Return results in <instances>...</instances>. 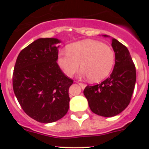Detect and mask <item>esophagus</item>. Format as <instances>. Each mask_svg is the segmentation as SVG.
I'll list each match as a JSON object with an SVG mask.
<instances>
[{
    "label": "esophagus",
    "mask_w": 149,
    "mask_h": 149,
    "mask_svg": "<svg viewBox=\"0 0 149 149\" xmlns=\"http://www.w3.org/2000/svg\"><path fill=\"white\" fill-rule=\"evenodd\" d=\"M78 85L81 87L82 89H84L85 88V86H86V85H85L84 83H79V82H78Z\"/></svg>",
    "instance_id": "obj_1"
}]
</instances>
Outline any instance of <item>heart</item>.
<instances>
[{"instance_id": "1", "label": "heart", "mask_w": 149, "mask_h": 149, "mask_svg": "<svg viewBox=\"0 0 149 149\" xmlns=\"http://www.w3.org/2000/svg\"><path fill=\"white\" fill-rule=\"evenodd\" d=\"M114 60V52L109 45L97 40H84L68 45L66 53L59 54L58 63L66 76H73L81 66L82 76L97 82L109 74Z\"/></svg>"}]
</instances>
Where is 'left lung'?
Wrapping results in <instances>:
<instances>
[{
	"instance_id": "8db88e82",
	"label": "left lung",
	"mask_w": 149,
	"mask_h": 149,
	"mask_svg": "<svg viewBox=\"0 0 149 149\" xmlns=\"http://www.w3.org/2000/svg\"><path fill=\"white\" fill-rule=\"evenodd\" d=\"M111 45L116 55L111 74L100 84L88 85L83 91L92 111L104 117L115 116L127 108L136 83V68L129 50L115 38Z\"/></svg>"
}]
</instances>
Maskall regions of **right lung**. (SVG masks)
Instances as JSON below:
<instances>
[{"label":"right lung","mask_w":149,"mask_h":149,"mask_svg":"<svg viewBox=\"0 0 149 149\" xmlns=\"http://www.w3.org/2000/svg\"><path fill=\"white\" fill-rule=\"evenodd\" d=\"M57 38H39L19 54L13 75V86L26 113L39 123L55 122L69 108V87L73 80L57 64Z\"/></svg>","instance_id":"add662e5"}]
</instances>
